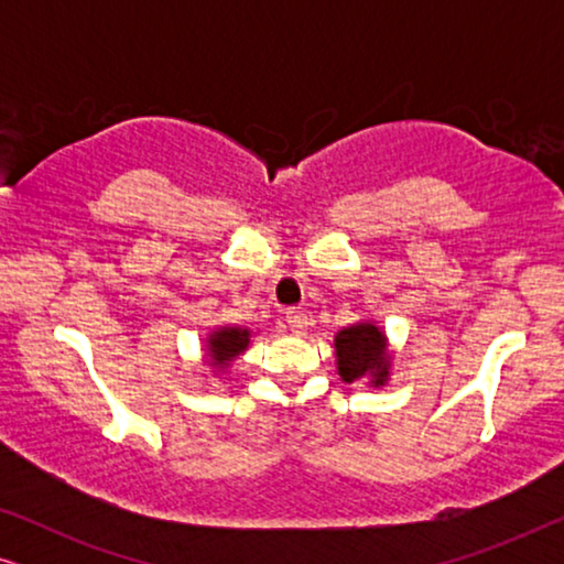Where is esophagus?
I'll return each mask as SVG.
<instances>
[{
	"instance_id": "34e87169",
	"label": "esophagus",
	"mask_w": 564,
	"mask_h": 564,
	"mask_svg": "<svg viewBox=\"0 0 564 564\" xmlns=\"http://www.w3.org/2000/svg\"><path fill=\"white\" fill-rule=\"evenodd\" d=\"M284 321H288V328L292 330V334H297V336H303L305 330H307V315L303 313V311H295V307H292V311H288V315H284Z\"/></svg>"
}]
</instances>
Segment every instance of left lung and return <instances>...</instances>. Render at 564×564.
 I'll list each match as a JSON object with an SVG mask.
<instances>
[{
  "instance_id": "8db88e82",
  "label": "left lung",
  "mask_w": 564,
  "mask_h": 564,
  "mask_svg": "<svg viewBox=\"0 0 564 564\" xmlns=\"http://www.w3.org/2000/svg\"><path fill=\"white\" fill-rule=\"evenodd\" d=\"M334 349L336 369L344 382L369 380V388L388 384L392 354L388 349V336L375 321H359L338 330Z\"/></svg>"
}]
</instances>
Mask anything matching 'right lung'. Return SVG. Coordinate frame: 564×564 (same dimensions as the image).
Masks as SVG:
<instances>
[{
	"instance_id": "1",
	"label": "right lung",
	"mask_w": 564,
	"mask_h": 564,
	"mask_svg": "<svg viewBox=\"0 0 564 564\" xmlns=\"http://www.w3.org/2000/svg\"><path fill=\"white\" fill-rule=\"evenodd\" d=\"M251 344V330L243 326H220L210 330L205 341V365L213 372H228L234 359L249 349Z\"/></svg>"
}]
</instances>
